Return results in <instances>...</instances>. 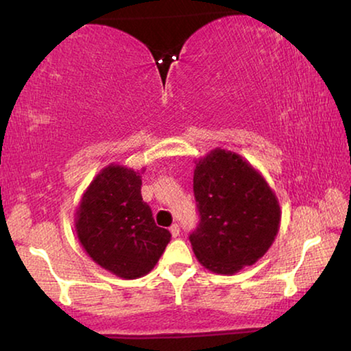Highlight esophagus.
Returning <instances> with one entry per match:
<instances>
[{"mask_svg":"<svg viewBox=\"0 0 351 351\" xmlns=\"http://www.w3.org/2000/svg\"><path fill=\"white\" fill-rule=\"evenodd\" d=\"M169 232H171V234H172V238H177V237H179V233H180L179 225H177V223H172V225H171V228H169Z\"/></svg>","mask_w":351,"mask_h":351,"instance_id":"esophagus-1","label":"esophagus"}]
</instances>
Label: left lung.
<instances>
[{
    "mask_svg": "<svg viewBox=\"0 0 351 351\" xmlns=\"http://www.w3.org/2000/svg\"><path fill=\"white\" fill-rule=\"evenodd\" d=\"M193 191L201 215L190 243L209 271L234 275L275 241L280 201L261 172L238 153L214 148L195 161Z\"/></svg>",
    "mask_w": 351,
    "mask_h": 351,
    "instance_id": "obj_1",
    "label": "left lung"
}]
</instances>
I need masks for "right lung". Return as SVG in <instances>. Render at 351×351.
I'll return each mask as SVG.
<instances>
[{
    "mask_svg": "<svg viewBox=\"0 0 351 351\" xmlns=\"http://www.w3.org/2000/svg\"><path fill=\"white\" fill-rule=\"evenodd\" d=\"M142 172L110 162L95 174L75 213L76 237L84 252L123 280L150 273L171 239L143 203Z\"/></svg>",
    "mask_w": 351,
    "mask_h": 351,
    "instance_id": "right-lung-1",
    "label": "right lung"
}]
</instances>
